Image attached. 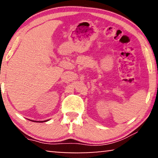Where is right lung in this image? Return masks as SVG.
<instances>
[{
  "label": "right lung",
  "mask_w": 158,
  "mask_h": 158,
  "mask_svg": "<svg viewBox=\"0 0 158 158\" xmlns=\"http://www.w3.org/2000/svg\"><path fill=\"white\" fill-rule=\"evenodd\" d=\"M29 120H30V121H31V122H47V121H49V120H45V121H34V120H31V119H29Z\"/></svg>",
  "instance_id": "add662e5"
}]
</instances>
